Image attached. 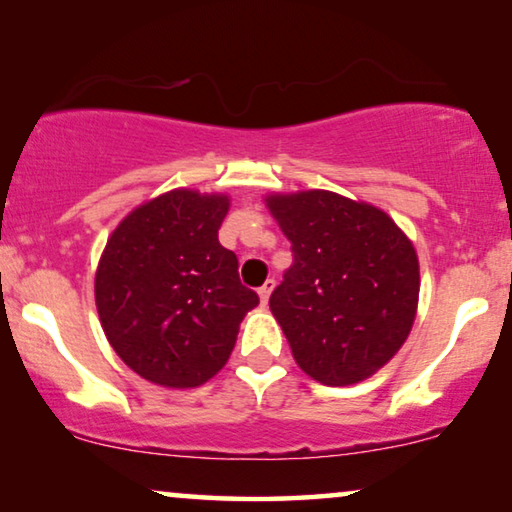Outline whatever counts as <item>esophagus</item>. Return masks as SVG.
Instances as JSON below:
<instances>
[{
    "label": "esophagus",
    "instance_id": "obj_1",
    "mask_svg": "<svg viewBox=\"0 0 512 512\" xmlns=\"http://www.w3.org/2000/svg\"><path fill=\"white\" fill-rule=\"evenodd\" d=\"M274 288H276V281H274V278H269V281L264 283L260 290H257V292H260L262 304H267V302H269V297H271V292H274Z\"/></svg>",
    "mask_w": 512,
    "mask_h": 512
}]
</instances>
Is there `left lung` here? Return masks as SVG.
Wrapping results in <instances>:
<instances>
[{
  "label": "left lung",
  "mask_w": 512,
  "mask_h": 512,
  "mask_svg": "<svg viewBox=\"0 0 512 512\" xmlns=\"http://www.w3.org/2000/svg\"><path fill=\"white\" fill-rule=\"evenodd\" d=\"M264 206L295 252L269 299L302 372L325 386L377 374L410 337L419 257L393 217L327 189L271 192Z\"/></svg>",
  "instance_id": "obj_1"
}]
</instances>
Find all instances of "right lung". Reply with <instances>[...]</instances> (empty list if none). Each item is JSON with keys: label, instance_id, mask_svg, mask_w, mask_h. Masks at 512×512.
<instances>
[{"label": "right lung", "instance_id": "obj_1", "mask_svg": "<svg viewBox=\"0 0 512 512\" xmlns=\"http://www.w3.org/2000/svg\"><path fill=\"white\" fill-rule=\"evenodd\" d=\"M231 199L177 187L135 206L107 238L95 269V306L109 346L142 379L196 388L234 351L260 297L238 281L217 241Z\"/></svg>", "mask_w": 512, "mask_h": 512}]
</instances>
